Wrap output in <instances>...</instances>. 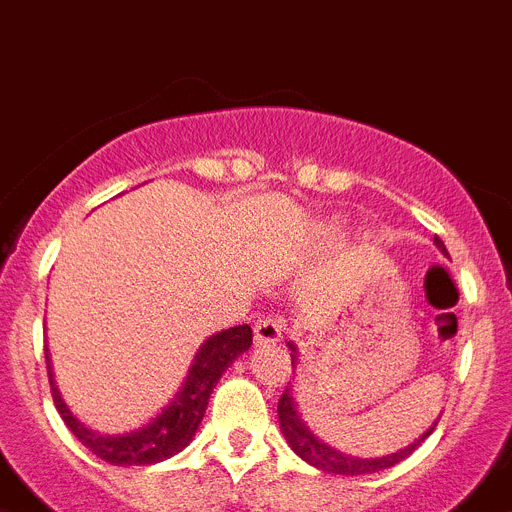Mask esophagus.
<instances>
[{
	"label": "esophagus",
	"mask_w": 512,
	"mask_h": 512,
	"mask_svg": "<svg viewBox=\"0 0 512 512\" xmlns=\"http://www.w3.org/2000/svg\"><path fill=\"white\" fill-rule=\"evenodd\" d=\"M283 321L278 316H260L255 324L257 344H275L283 339Z\"/></svg>",
	"instance_id": "1"
}]
</instances>
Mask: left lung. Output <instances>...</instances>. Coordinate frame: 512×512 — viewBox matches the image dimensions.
<instances>
[{
  "label": "left lung",
  "mask_w": 512,
  "mask_h": 512,
  "mask_svg": "<svg viewBox=\"0 0 512 512\" xmlns=\"http://www.w3.org/2000/svg\"><path fill=\"white\" fill-rule=\"evenodd\" d=\"M436 245H439L441 250H446L444 242H441L439 237H436ZM290 349H293V344H290ZM290 365H296V359H290ZM278 418H280V428H283L285 439H288V444L293 446V451H296L298 457L306 459V462L313 464V467H319L331 474H372V472H380V469L395 467V464L403 462L405 457H411L413 451L421 446V441H426L428 436H431V431L436 428L434 423V426L428 428L426 434L421 436V439L408 444L405 449L395 451V454H388V457L357 459V457H347V454H342V451H334L331 446L321 444V441L308 431L306 423H303L301 416H298L293 398H290V385L283 390V395H280L278 400Z\"/></svg>",
  "instance_id": "1"
}]
</instances>
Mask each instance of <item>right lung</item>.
<instances>
[{"mask_svg": "<svg viewBox=\"0 0 512 512\" xmlns=\"http://www.w3.org/2000/svg\"><path fill=\"white\" fill-rule=\"evenodd\" d=\"M252 344V329L247 324L232 326L227 331L209 336L201 344L199 354L193 359L191 370H188L186 382H183L181 393L176 400L155 418L153 423H147L140 431L124 436H101L89 431L84 423H78L66 408V403L58 395V388L53 382V372H50V357L48 347H45V362H48V377H50V393H53V403L61 413L63 423L71 428V434L76 436L81 444L89 451H94L96 457L104 462L114 464V467H130V464H155L163 459L173 457L181 449H186L188 441L193 439L196 428H199L201 418L209 405L211 390L216 388V380L224 375L229 365L242 352H247Z\"/></svg>", "mask_w": 512, "mask_h": 512, "instance_id": "add662e5", "label": "right lung"}]
</instances>
